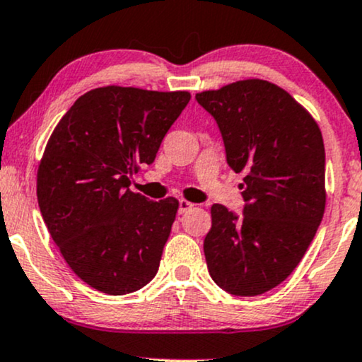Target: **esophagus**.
I'll return each mask as SVG.
<instances>
[{"instance_id":"obj_1","label":"esophagus","mask_w":362,"mask_h":362,"mask_svg":"<svg viewBox=\"0 0 362 362\" xmlns=\"http://www.w3.org/2000/svg\"><path fill=\"white\" fill-rule=\"evenodd\" d=\"M191 208H194L193 203L188 202V199H180V213H181V215H182V213L189 211Z\"/></svg>"}]
</instances>
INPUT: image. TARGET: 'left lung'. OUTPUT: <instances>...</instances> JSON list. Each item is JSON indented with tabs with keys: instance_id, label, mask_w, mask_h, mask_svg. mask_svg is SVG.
<instances>
[{
	"instance_id": "obj_1",
	"label": "left lung",
	"mask_w": 362,
	"mask_h": 362,
	"mask_svg": "<svg viewBox=\"0 0 362 362\" xmlns=\"http://www.w3.org/2000/svg\"><path fill=\"white\" fill-rule=\"evenodd\" d=\"M216 119L235 173H243V215L211 206L204 238L209 275L240 297L282 284L305 255L325 209V151L305 107L282 87L247 78L196 93Z\"/></svg>"
}]
</instances>
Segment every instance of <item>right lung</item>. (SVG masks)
I'll use <instances>...</instances> for the list:
<instances>
[{"label":"right lung","instance_id":"add662e5","mask_svg":"<svg viewBox=\"0 0 362 362\" xmlns=\"http://www.w3.org/2000/svg\"><path fill=\"white\" fill-rule=\"evenodd\" d=\"M191 93L107 86L80 95L53 129L37 173L38 206L53 242L87 285L136 292L158 274L180 202L129 189Z\"/></svg>","mask_w":362,"mask_h":362}]
</instances>
